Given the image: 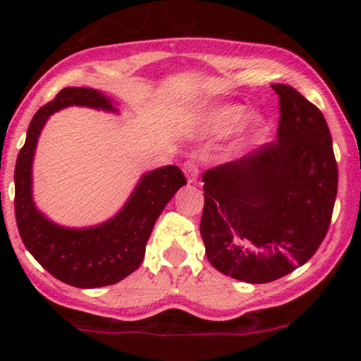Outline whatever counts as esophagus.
Masks as SVG:
<instances>
[{"mask_svg":"<svg viewBox=\"0 0 361 361\" xmlns=\"http://www.w3.org/2000/svg\"><path fill=\"white\" fill-rule=\"evenodd\" d=\"M185 175H186V180H188V183H195L198 178V168L192 163L185 164Z\"/></svg>","mask_w":361,"mask_h":361,"instance_id":"obj_1","label":"esophagus"}]
</instances>
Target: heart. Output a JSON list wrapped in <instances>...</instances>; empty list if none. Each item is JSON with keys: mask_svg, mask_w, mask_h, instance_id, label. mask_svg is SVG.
Instances as JSON below:
<instances>
[{"mask_svg": "<svg viewBox=\"0 0 361 361\" xmlns=\"http://www.w3.org/2000/svg\"><path fill=\"white\" fill-rule=\"evenodd\" d=\"M268 128L267 115L258 110L247 111L241 103L209 106L195 111L185 126L190 137H222L229 134L227 156H238L255 146Z\"/></svg>", "mask_w": 361, "mask_h": 361, "instance_id": "b5f03b06", "label": "heart"}]
</instances>
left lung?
I'll return each instance as SVG.
<instances>
[{
	"instance_id": "1",
	"label": "left lung",
	"mask_w": 361,
	"mask_h": 361,
	"mask_svg": "<svg viewBox=\"0 0 361 361\" xmlns=\"http://www.w3.org/2000/svg\"><path fill=\"white\" fill-rule=\"evenodd\" d=\"M276 140L202 175L200 234L210 264L231 279L268 283L312 258L329 229L338 164L324 115L288 85Z\"/></svg>"
}]
</instances>
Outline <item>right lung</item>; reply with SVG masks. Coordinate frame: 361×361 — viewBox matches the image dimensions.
Here are the masks:
<instances>
[{
	"label": "right lung",
	"instance_id": "obj_1",
	"mask_svg": "<svg viewBox=\"0 0 361 361\" xmlns=\"http://www.w3.org/2000/svg\"><path fill=\"white\" fill-rule=\"evenodd\" d=\"M117 103L93 88H64L32 118L15 168V217L20 238L30 255L64 283L97 288L118 283L134 273L163 209L181 186L185 175L168 164L144 173L134 192L114 217L90 227H66L37 209L32 195V164L40 132L49 117L68 106L118 114Z\"/></svg>",
	"mask_w": 361,
	"mask_h": 361
}]
</instances>
